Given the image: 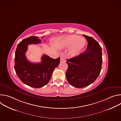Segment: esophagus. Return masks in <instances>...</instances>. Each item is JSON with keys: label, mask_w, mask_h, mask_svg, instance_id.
<instances>
[{"label": "esophagus", "mask_w": 121, "mask_h": 121, "mask_svg": "<svg viewBox=\"0 0 121 121\" xmlns=\"http://www.w3.org/2000/svg\"><path fill=\"white\" fill-rule=\"evenodd\" d=\"M64 60H65V59L64 57H61V58H60L61 62H63V61H64Z\"/></svg>", "instance_id": "1"}]
</instances>
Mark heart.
Masks as SVG:
<instances>
[{
	"instance_id": "obj_1",
	"label": "heart",
	"mask_w": 121,
	"mask_h": 121,
	"mask_svg": "<svg viewBox=\"0 0 121 121\" xmlns=\"http://www.w3.org/2000/svg\"><path fill=\"white\" fill-rule=\"evenodd\" d=\"M86 44V40L83 37L77 35H70L64 38L59 43L61 48H65L70 46L69 54L71 56L78 55Z\"/></svg>"
}]
</instances>
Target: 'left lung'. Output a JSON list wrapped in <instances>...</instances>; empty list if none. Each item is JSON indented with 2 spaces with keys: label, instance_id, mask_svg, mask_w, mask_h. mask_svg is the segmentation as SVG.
I'll return each instance as SVG.
<instances>
[{
  "label": "left lung",
  "instance_id": "left-lung-1",
  "mask_svg": "<svg viewBox=\"0 0 121 121\" xmlns=\"http://www.w3.org/2000/svg\"><path fill=\"white\" fill-rule=\"evenodd\" d=\"M83 36L87 40V48L83 54L67 59L66 77L68 83L77 88L87 87L97 78L101 69L102 50L92 37Z\"/></svg>",
  "mask_w": 121,
  "mask_h": 121
}]
</instances>
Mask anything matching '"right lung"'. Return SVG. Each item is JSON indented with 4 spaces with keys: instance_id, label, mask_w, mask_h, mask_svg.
I'll return each mask as SVG.
<instances>
[{
    "instance_id": "1",
    "label": "right lung",
    "mask_w": 121,
    "mask_h": 121,
    "mask_svg": "<svg viewBox=\"0 0 121 121\" xmlns=\"http://www.w3.org/2000/svg\"><path fill=\"white\" fill-rule=\"evenodd\" d=\"M41 42L38 37L30 36L18 44L15 52L14 69L17 76L23 83L35 88L43 87L49 82L60 60V57L53 59L44 55L41 63H32L29 61L25 56L28 45Z\"/></svg>"
}]
</instances>
